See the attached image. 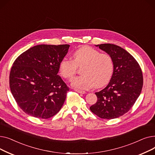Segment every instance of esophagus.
I'll return each mask as SVG.
<instances>
[{"label":"esophagus","instance_id":"esophagus-1","mask_svg":"<svg viewBox=\"0 0 155 155\" xmlns=\"http://www.w3.org/2000/svg\"><path fill=\"white\" fill-rule=\"evenodd\" d=\"M74 91H75V92H77L79 93V94H85V93H86V92H85V91H84L78 90V89H74Z\"/></svg>","mask_w":155,"mask_h":155}]
</instances>
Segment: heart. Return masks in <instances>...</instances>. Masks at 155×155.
I'll list each match as a JSON object with an SVG mask.
<instances>
[{"label":"heart","mask_w":155,"mask_h":155,"mask_svg":"<svg viewBox=\"0 0 155 155\" xmlns=\"http://www.w3.org/2000/svg\"><path fill=\"white\" fill-rule=\"evenodd\" d=\"M73 60L63 58L59 63V71L64 78L71 79L75 75L77 66L84 64L82 69L84 75L73 79L71 85L75 88L88 90L95 85L101 87L107 84L114 71V63L108 54L100 53L95 49L84 46L73 53Z\"/></svg>","instance_id":"b5f03b06"}]
</instances>
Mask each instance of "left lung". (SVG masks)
I'll use <instances>...</instances> for the list:
<instances>
[{
	"mask_svg": "<svg viewBox=\"0 0 155 155\" xmlns=\"http://www.w3.org/2000/svg\"><path fill=\"white\" fill-rule=\"evenodd\" d=\"M111 56L114 71L109 83L95 92L97 101L91 110L102 119H112L127 112L139 97L143 85L142 71L134 57L114 44L95 45Z\"/></svg>",
	"mask_w": 155,
	"mask_h": 155,
	"instance_id": "left-lung-1",
	"label": "left lung"
}]
</instances>
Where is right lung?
<instances>
[{
    "instance_id": "1",
    "label": "right lung",
    "mask_w": 155,
    "mask_h": 155,
    "mask_svg": "<svg viewBox=\"0 0 155 155\" xmlns=\"http://www.w3.org/2000/svg\"><path fill=\"white\" fill-rule=\"evenodd\" d=\"M70 45H39L19 55L9 76L11 91L19 107L40 119L58 113L69 88L58 75L59 63Z\"/></svg>"
}]
</instances>
